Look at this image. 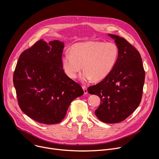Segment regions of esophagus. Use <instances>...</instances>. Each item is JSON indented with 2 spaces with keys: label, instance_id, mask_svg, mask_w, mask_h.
Masks as SVG:
<instances>
[{
  "label": "esophagus",
  "instance_id": "obj_1",
  "mask_svg": "<svg viewBox=\"0 0 159 159\" xmlns=\"http://www.w3.org/2000/svg\"><path fill=\"white\" fill-rule=\"evenodd\" d=\"M82 89L84 90V94H87L88 93L87 92V87L85 86V85H83L82 86Z\"/></svg>",
  "mask_w": 159,
  "mask_h": 159
}]
</instances>
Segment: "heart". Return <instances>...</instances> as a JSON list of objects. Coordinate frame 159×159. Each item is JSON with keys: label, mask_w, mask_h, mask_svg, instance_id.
Wrapping results in <instances>:
<instances>
[{"label": "heart", "mask_w": 159, "mask_h": 159, "mask_svg": "<svg viewBox=\"0 0 159 159\" xmlns=\"http://www.w3.org/2000/svg\"><path fill=\"white\" fill-rule=\"evenodd\" d=\"M118 56V48L115 43L87 41L74 44L71 52H65L61 65L66 75L72 79L77 78L83 67L84 71L80 75L83 82L93 79L100 81L111 73Z\"/></svg>", "instance_id": "b5f03b06"}]
</instances>
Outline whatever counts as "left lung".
Instances as JSON below:
<instances>
[{
  "mask_svg": "<svg viewBox=\"0 0 159 159\" xmlns=\"http://www.w3.org/2000/svg\"><path fill=\"white\" fill-rule=\"evenodd\" d=\"M108 35L117 45L118 59L111 73L99 83L89 87L87 91L101 99L95 111L98 118L113 124L125 120L139 106L145 74L139 51L125 38Z\"/></svg>",
  "mask_w": 159,
  "mask_h": 159,
  "instance_id": "8db88e82",
  "label": "left lung"
}]
</instances>
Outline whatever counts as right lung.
<instances>
[{
  "label": "right lung",
  "mask_w": 159,
  "mask_h": 159,
  "mask_svg": "<svg viewBox=\"0 0 159 159\" xmlns=\"http://www.w3.org/2000/svg\"><path fill=\"white\" fill-rule=\"evenodd\" d=\"M64 43L43 39L19 56L13 75L19 106L42 124L59 123L71 102L84 94L82 87L68 77L61 65Z\"/></svg>",
  "instance_id": "obj_1"
}]
</instances>
